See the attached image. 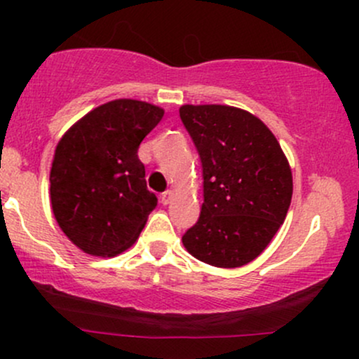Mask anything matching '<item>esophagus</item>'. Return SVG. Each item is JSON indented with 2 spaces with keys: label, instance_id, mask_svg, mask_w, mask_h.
I'll return each mask as SVG.
<instances>
[{
  "label": "esophagus",
  "instance_id": "34e87169",
  "mask_svg": "<svg viewBox=\"0 0 359 359\" xmlns=\"http://www.w3.org/2000/svg\"><path fill=\"white\" fill-rule=\"evenodd\" d=\"M172 197H174V192H172V191H165V192L162 194V197H160V201H162L163 205H167V204L172 201Z\"/></svg>",
  "mask_w": 359,
  "mask_h": 359
}]
</instances>
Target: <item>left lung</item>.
<instances>
[{"instance_id":"obj_1","label":"left lung","mask_w":359,"mask_h":359,"mask_svg":"<svg viewBox=\"0 0 359 359\" xmlns=\"http://www.w3.org/2000/svg\"><path fill=\"white\" fill-rule=\"evenodd\" d=\"M203 163L201 216L182 236L192 257L236 269L269 246L285 221L292 172L262 119L233 106L185 104L179 109Z\"/></svg>"}]
</instances>
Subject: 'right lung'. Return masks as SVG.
I'll return each mask as SVG.
<instances>
[{
	"mask_svg": "<svg viewBox=\"0 0 359 359\" xmlns=\"http://www.w3.org/2000/svg\"><path fill=\"white\" fill-rule=\"evenodd\" d=\"M163 109L135 100L109 101L62 137L50 170L52 211L77 248L114 257L137 241L156 196L138 158Z\"/></svg>",
	"mask_w": 359,
	"mask_h": 359,
	"instance_id": "1",
	"label": "right lung"
}]
</instances>
